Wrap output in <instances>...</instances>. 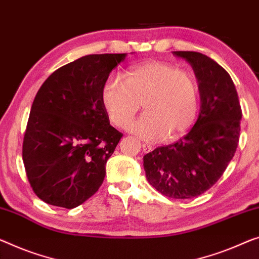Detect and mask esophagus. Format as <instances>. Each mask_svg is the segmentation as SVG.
Wrapping results in <instances>:
<instances>
[{"mask_svg": "<svg viewBox=\"0 0 259 259\" xmlns=\"http://www.w3.org/2000/svg\"><path fill=\"white\" fill-rule=\"evenodd\" d=\"M142 148H143V151H144L145 153L152 151V146L150 145V144H146V143H143Z\"/></svg>", "mask_w": 259, "mask_h": 259, "instance_id": "obj_1", "label": "esophagus"}]
</instances>
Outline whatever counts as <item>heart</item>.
Segmentation results:
<instances>
[{"label": "heart", "mask_w": 259, "mask_h": 259, "mask_svg": "<svg viewBox=\"0 0 259 259\" xmlns=\"http://www.w3.org/2000/svg\"><path fill=\"white\" fill-rule=\"evenodd\" d=\"M101 101L110 122L123 128L143 103L145 114L128 129L144 141L176 138L186 133L199 110V87L191 73L171 64L150 61L131 67L125 83L110 78L103 83Z\"/></svg>", "instance_id": "obj_1"}]
</instances>
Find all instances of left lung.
I'll return each mask as SVG.
<instances>
[{
    "instance_id": "left-lung-1",
    "label": "left lung",
    "mask_w": 259,
    "mask_h": 259,
    "mask_svg": "<svg viewBox=\"0 0 259 259\" xmlns=\"http://www.w3.org/2000/svg\"><path fill=\"white\" fill-rule=\"evenodd\" d=\"M191 65L198 81L200 113L178 142L143 157L150 185L167 198L191 199L213 186L233 159L241 131L242 110L230 75L211 58L176 51Z\"/></svg>"
}]
</instances>
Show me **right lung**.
I'll return each mask as SVG.
<instances>
[{"label":"right lung","mask_w":259,"mask_h":259,"mask_svg":"<svg viewBox=\"0 0 259 259\" xmlns=\"http://www.w3.org/2000/svg\"><path fill=\"white\" fill-rule=\"evenodd\" d=\"M126 53L79 58L52 73L31 107L23 163L44 202L72 209L101 186L122 134L110 125L101 90Z\"/></svg>","instance_id":"add662e5"}]
</instances>
